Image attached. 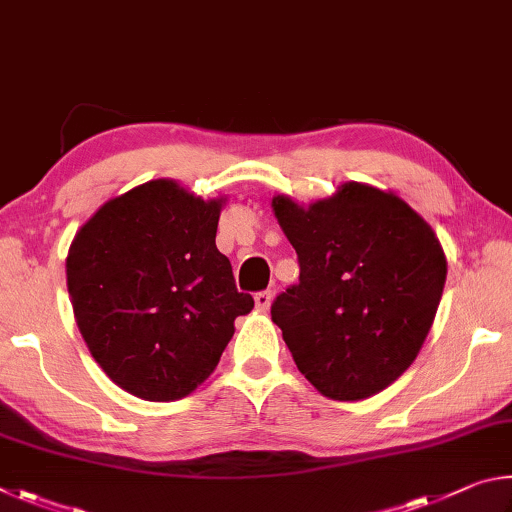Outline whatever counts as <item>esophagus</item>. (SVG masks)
<instances>
[{
  "label": "esophagus",
  "mask_w": 512,
  "mask_h": 512,
  "mask_svg": "<svg viewBox=\"0 0 512 512\" xmlns=\"http://www.w3.org/2000/svg\"><path fill=\"white\" fill-rule=\"evenodd\" d=\"M272 297H274L272 290H261V292H256V294H254L256 308H258V310H267V308H270Z\"/></svg>",
  "instance_id": "esophagus-1"
}]
</instances>
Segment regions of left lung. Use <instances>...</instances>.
Returning <instances> with one entry per match:
<instances>
[{"mask_svg": "<svg viewBox=\"0 0 512 512\" xmlns=\"http://www.w3.org/2000/svg\"><path fill=\"white\" fill-rule=\"evenodd\" d=\"M299 283L272 303L299 371L333 400H362L409 369L432 328L447 263L400 197L344 184L308 209L274 197Z\"/></svg>", "mask_w": 512, "mask_h": 512, "instance_id": "8db88e82", "label": "left lung"}]
</instances>
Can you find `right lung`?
<instances>
[{
    "label": "right lung",
    "instance_id": "right-lung-1",
    "mask_svg": "<svg viewBox=\"0 0 512 512\" xmlns=\"http://www.w3.org/2000/svg\"><path fill=\"white\" fill-rule=\"evenodd\" d=\"M220 200L155 179L105 202L71 242L67 288L89 353L132 396L202 384L254 299L215 247Z\"/></svg>",
    "mask_w": 512,
    "mask_h": 512
}]
</instances>
